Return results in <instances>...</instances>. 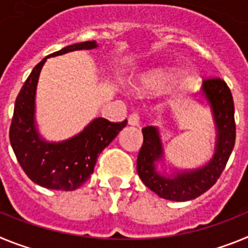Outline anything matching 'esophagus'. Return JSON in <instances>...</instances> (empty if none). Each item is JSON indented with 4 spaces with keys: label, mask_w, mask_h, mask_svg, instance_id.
I'll use <instances>...</instances> for the list:
<instances>
[{
    "label": "esophagus",
    "mask_w": 248,
    "mask_h": 248,
    "mask_svg": "<svg viewBox=\"0 0 248 248\" xmlns=\"http://www.w3.org/2000/svg\"><path fill=\"white\" fill-rule=\"evenodd\" d=\"M128 122H129V124H130V125H139V123H140L139 113H137V111L131 113L130 115H129Z\"/></svg>",
    "instance_id": "1"
}]
</instances>
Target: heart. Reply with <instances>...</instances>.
<instances>
[{
	"instance_id": "heart-1",
	"label": "heart",
	"mask_w": 248,
	"mask_h": 248,
	"mask_svg": "<svg viewBox=\"0 0 248 248\" xmlns=\"http://www.w3.org/2000/svg\"><path fill=\"white\" fill-rule=\"evenodd\" d=\"M175 80V76L171 72L155 71L146 74L143 79L140 80V87L144 91L155 92L168 88Z\"/></svg>"
}]
</instances>
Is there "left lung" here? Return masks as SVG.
Here are the masks:
<instances>
[{"label":"left lung","instance_id":"left-lung-1","mask_svg":"<svg viewBox=\"0 0 248 248\" xmlns=\"http://www.w3.org/2000/svg\"><path fill=\"white\" fill-rule=\"evenodd\" d=\"M202 92L211 104L217 125L216 153L211 161L202 169L184 172L171 179L157 174L154 161L163 153L159 133L154 126H145L141 130L144 141L138 154V174L151 191L166 200H192L207 191L221 176L235 146V105L229 85L218 77L205 78Z\"/></svg>","mask_w":248,"mask_h":248}]
</instances>
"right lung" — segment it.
Instances as JSON below:
<instances>
[{"label": "right lung", "instance_id": "right-lung-1", "mask_svg": "<svg viewBox=\"0 0 248 248\" xmlns=\"http://www.w3.org/2000/svg\"><path fill=\"white\" fill-rule=\"evenodd\" d=\"M95 41L67 46L48 57L59 56L76 49H92ZM42 59L31 72L16 98L10 141L19 165L34 184L47 189L72 191L78 189L93 174L98 155L119 134L128 120L109 122L104 118L93 120L79 135L58 144L45 143L34 128V95Z\"/></svg>", "mask_w": 248, "mask_h": 248}]
</instances>
